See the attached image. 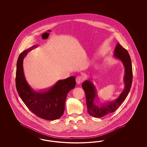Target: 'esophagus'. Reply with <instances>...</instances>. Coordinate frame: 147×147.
I'll use <instances>...</instances> for the list:
<instances>
[{
  "instance_id": "34e87169",
  "label": "esophagus",
  "mask_w": 147,
  "mask_h": 147,
  "mask_svg": "<svg viewBox=\"0 0 147 147\" xmlns=\"http://www.w3.org/2000/svg\"><path fill=\"white\" fill-rule=\"evenodd\" d=\"M84 79H85V78L83 76H78L76 78V82L78 84H80L84 81Z\"/></svg>"
}]
</instances>
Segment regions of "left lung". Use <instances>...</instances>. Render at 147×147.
<instances>
[{
  "instance_id": "1",
  "label": "left lung",
  "mask_w": 147,
  "mask_h": 147,
  "mask_svg": "<svg viewBox=\"0 0 147 147\" xmlns=\"http://www.w3.org/2000/svg\"><path fill=\"white\" fill-rule=\"evenodd\" d=\"M114 57L121 60L125 68V89L118 98L111 101L99 104L98 102V98L96 89L93 84L89 80H86L82 84L86 94L87 111L90 115L95 117H101L115 111L124 101L131 87L133 69L128 51L120 44H117L114 51Z\"/></svg>"
}]
</instances>
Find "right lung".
<instances>
[{
  "instance_id": "obj_1",
  "label": "right lung",
  "mask_w": 147,
  "mask_h": 147,
  "mask_svg": "<svg viewBox=\"0 0 147 147\" xmlns=\"http://www.w3.org/2000/svg\"><path fill=\"white\" fill-rule=\"evenodd\" d=\"M30 50L23 51L18 57L16 76L17 92L27 107L36 115L47 120H57L63 114L67 94L76 86L75 77L59 80L49 89L35 90L27 82L22 67L23 59Z\"/></svg>"
}]
</instances>
